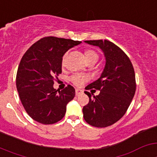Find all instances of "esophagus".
Listing matches in <instances>:
<instances>
[{"instance_id": "1", "label": "esophagus", "mask_w": 157, "mask_h": 157, "mask_svg": "<svg viewBox=\"0 0 157 157\" xmlns=\"http://www.w3.org/2000/svg\"><path fill=\"white\" fill-rule=\"evenodd\" d=\"M83 94L82 90H80V89H76L75 90L76 96H78V95H80V94Z\"/></svg>"}]
</instances>
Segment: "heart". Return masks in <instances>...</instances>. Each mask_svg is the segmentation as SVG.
Instances as JSON below:
<instances>
[{
	"instance_id": "heart-1",
	"label": "heart",
	"mask_w": 157,
	"mask_h": 157,
	"mask_svg": "<svg viewBox=\"0 0 157 157\" xmlns=\"http://www.w3.org/2000/svg\"><path fill=\"white\" fill-rule=\"evenodd\" d=\"M66 56L67 54H65L64 56H63V59H62L63 63L64 62ZM85 56L87 62L92 61V60L98 61V54L95 51L91 50V49H87V50L85 51ZM87 79H88L87 76L83 74H75L74 75H72L71 78V80L72 82L74 83L75 86H82L87 81Z\"/></svg>"
}]
</instances>
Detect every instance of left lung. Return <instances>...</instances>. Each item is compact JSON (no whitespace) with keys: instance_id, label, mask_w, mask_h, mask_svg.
I'll return each mask as SVG.
<instances>
[{"instance_id":"obj_1","label":"left lung","mask_w":157,"mask_h":157,"mask_svg":"<svg viewBox=\"0 0 157 157\" xmlns=\"http://www.w3.org/2000/svg\"><path fill=\"white\" fill-rule=\"evenodd\" d=\"M103 51L105 65L101 77L86 87L95 89L100 94H85L90 101L83 107V117L93 127H106L120 120L127 112L136 90L135 74L127 54L108 40L85 41Z\"/></svg>"}]
</instances>
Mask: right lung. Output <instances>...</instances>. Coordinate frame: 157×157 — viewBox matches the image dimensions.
Wrapping results in <instances>:
<instances>
[{
  "instance_id": "1",
  "label": "right lung",
  "mask_w": 157,
  "mask_h": 157,
  "mask_svg": "<svg viewBox=\"0 0 157 157\" xmlns=\"http://www.w3.org/2000/svg\"><path fill=\"white\" fill-rule=\"evenodd\" d=\"M81 41L56 37H45L32 45L25 52L18 67L16 88L27 114L42 124L61 120L67 105L75 96L68 85L57 92L54 78L62 72V59L67 51Z\"/></svg>"
}]
</instances>
